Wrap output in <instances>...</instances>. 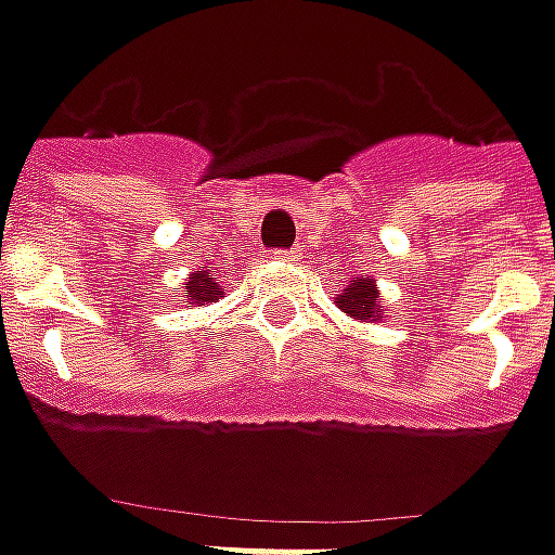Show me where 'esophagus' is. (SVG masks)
<instances>
[{"instance_id":"obj_1","label":"esophagus","mask_w":555,"mask_h":555,"mask_svg":"<svg viewBox=\"0 0 555 555\" xmlns=\"http://www.w3.org/2000/svg\"><path fill=\"white\" fill-rule=\"evenodd\" d=\"M273 258H276V260H297V258H300V248H276V251H273Z\"/></svg>"}]
</instances>
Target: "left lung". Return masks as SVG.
Masks as SVG:
<instances>
[{"instance_id":"left-lung-1","label":"left lung","mask_w":555,"mask_h":555,"mask_svg":"<svg viewBox=\"0 0 555 555\" xmlns=\"http://www.w3.org/2000/svg\"><path fill=\"white\" fill-rule=\"evenodd\" d=\"M335 304L344 310V313L356 315V319H372V315H380L377 288H374V282H369V279H353V282L344 288V295L337 297Z\"/></svg>"}]
</instances>
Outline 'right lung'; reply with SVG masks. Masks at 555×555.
<instances>
[{
    "label": "right lung",
    "instance_id": "add662e5",
    "mask_svg": "<svg viewBox=\"0 0 555 555\" xmlns=\"http://www.w3.org/2000/svg\"><path fill=\"white\" fill-rule=\"evenodd\" d=\"M186 292V300L190 304H196V307H202V304H215L220 297V285L218 279H211V273L208 270H196L193 276L186 279V285H183Z\"/></svg>",
    "mask_w": 555,
    "mask_h": 555
}]
</instances>
